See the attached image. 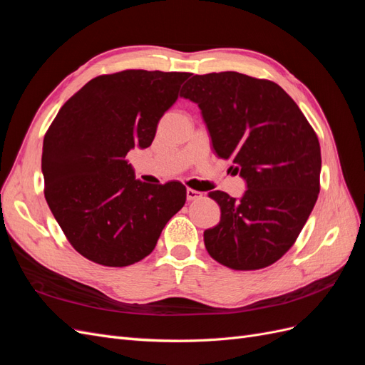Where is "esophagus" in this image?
Masks as SVG:
<instances>
[{"mask_svg": "<svg viewBox=\"0 0 365 365\" xmlns=\"http://www.w3.org/2000/svg\"><path fill=\"white\" fill-rule=\"evenodd\" d=\"M185 195H187V200H189V201H195V200H200V197L202 196V193H201V192H197V190H193V189H187Z\"/></svg>", "mask_w": 365, "mask_h": 365, "instance_id": "obj_1", "label": "esophagus"}]
</instances>
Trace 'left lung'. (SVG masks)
<instances>
[{
    "label": "left lung",
    "mask_w": 365,
    "mask_h": 365,
    "mask_svg": "<svg viewBox=\"0 0 365 365\" xmlns=\"http://www.w3.org/2000/svg\"><path fill=\"white\" fill-rule=\"evenodd\" d=\"M182 97L201 109L219 158L247 182L240 197L215 190L220 220L204 231L210 256L231 269L269 267L300 235L319 193L314 129L277 83L236 71L195 74Z\"/></svg>",
    "instance_id": "8db88e82"
}]
</instances>
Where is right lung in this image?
<instances>
[{
    "instance_id": "right-lung-1",
    "label": "right lung",
    "mask_w": 365,
    "mask_h": 365,
    "mask_svg": "<svg viewBox=\"0 0 365 365\" xmlns=\"http://www.w3.org/2000/svg\"><path fill=\"white\" fill-rule=\"evenodd\" d=\"M189 76L146 70L98 76L61 108L43 137L47 204L88 260L120 268L145 259L185 204L181 182H143L126 155L152 145Z\"/></svg>"
}]
</instances>
